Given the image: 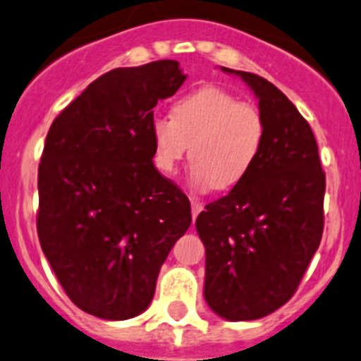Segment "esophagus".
<instances>
[{
	"label": "esophagus",
	"mask_w": 361,
	"mask_h": 361,
	"mask_svg": "<svg viewBox=\"0 0 361 361\" xmlns=\"http://www.w3.org/2000/svg\"><path fill=\"white\" fill-rule=\"evenodd\" d=\"M203 210V205L200 202H196V200H192L191 202V214H192V221H196V217H198L200 212Z\"/></svg>",
	"instance_id": "34e87169"
}]
</instances>
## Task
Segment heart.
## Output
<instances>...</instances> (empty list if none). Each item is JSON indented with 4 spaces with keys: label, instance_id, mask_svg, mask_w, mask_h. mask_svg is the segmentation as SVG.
I'll return each instance as SVG.
<instances>
[{
    "label": "heart",
    "instance_id": "1",
    "mask_svg": "<svg viewBox=\"0 0 361 361\" xmlns=\"http://www.w3.org/2000/svg\"><path fill=\"white\" fill-rule=\"evenodd\" d=\"M264 137L266 121L259 107L219 87L184 95L173 104L172 118L151 121L156 169L173 173L191 145V182L200 191L240 184L257 161Z\"/></svg>",
    "mask_w": 361,
    "mask_h": 361
}]
</instances>
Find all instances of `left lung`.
Wrapping results in <instances>:
<instances>
[{
    "mask_svg": "<svg viewBox=\"0 0 361 361\" xmlns=\"http://www.w3.org/2000/svg\"><path fill=\"white\" fill-rule=\"evenodd\" d=\"M240 76L266 121L250 173L196 219L205 245V300L229 322L267 317L290 300L323 233L325 173L317 139L287 95L257 74Z\"/></svg>",
    "mask_w": 361,
    "mask_h": 361,
    "instance_id": "1",
    "label": "left lung"
}]
</instances>
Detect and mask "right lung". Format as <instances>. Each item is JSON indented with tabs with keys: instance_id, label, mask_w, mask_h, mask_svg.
Here are the masks:
<instances>
[{
	"instance_id": "right-lung-1",
	"label": "right lung",
	"mask_w": 361,
	"mask_h": 361,
	"mask_svg": "<svg viewBox=\"0 0 361 361\" xmlns=\"http://www.w3.org/2000/svg\"><path fill=\"white\" fill-rule=\"evenodd\" d=\"M185 78L177 61L113 69L48 130L36 226L55 276L85 313L128 319L146 311L191 226V203L156 170L151 140L153 107Z\"/></svg>"
}]
</instances>
